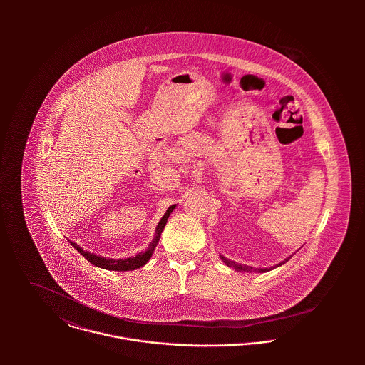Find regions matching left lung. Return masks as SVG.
Returning <instances> with one entry per match:
<instances>
[{"label": "left lung", "mask_w": 365, "mask_h": 365, "mask_svg": "<svg viewBox=\"0 0 365 365\" xmlns=\"http://www.w3.org/2000/svg\"><path fill=\"white\" fill-rule=\"evenodd\" d=\"M219 257H220V260L223 261L227 267H232V268H235V269H237V271H246V272H253V271L257 272V271H259V272H267V271H269V269H272V268H275V267H279V265L285 264L292 256H289L288 259H285L282 262L277 264V265L272 267V268H253V267H249V265H242V264H237V262H235V261L227 260V259L223 257V256H219Z\"/></svg>", "instance_id": "1"}]
</instances>
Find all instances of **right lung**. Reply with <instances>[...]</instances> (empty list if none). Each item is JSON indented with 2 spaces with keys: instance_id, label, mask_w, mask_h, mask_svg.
<instances>
[{
  "instance_id": "obj_1",
  "label": "right lung",
  "mask_w": 365,
  "mask_h": 365,
  "mask_svg": "<svg viewBox=\"0 0 365 365\" xmlns=\"http://www.w3.org/2000/svg\"><path fill=\"white\" fill-rule=\"evenodd\" d=\"M174 208H175V205H171L170 208L165 210L164 216L160 219V222H158V225H157L156 235H155L153 242L149 245V247H148L145 252L136 255L135 257L122 259V260H119V259H118V260H115V259H104V257L97 256V255H93V253H90V252H87V250H83L77 243H73V242H70V243H71V246H73L81 256L86 257V260L90 261V262H91L93 265H96V267H100V268H104V269H109V271H132V269L140 268V267H143L148 261L150 260V257H152V255H153V252H155V249H156L157 243H158V240H160L161 232H163V229L165 227L167 219H168L170 213L173 212V209Z\"/></svg>"
}]
</instances>
